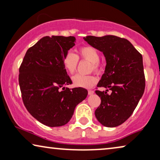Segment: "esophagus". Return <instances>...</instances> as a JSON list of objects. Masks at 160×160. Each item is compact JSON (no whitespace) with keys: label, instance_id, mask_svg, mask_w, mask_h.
<instances>
[{"label":"esophagus","instance_id":"obj_1","mask_svg":"<svg viewBox=\"0 0 160 160\" xmlns=\"http://www.w3.org/2000/svg\"><path fill=\"white\" fill-rule=\"evenodd\" d=\"M94 92H94L93 90H88V95H93Z\"/></svg>","mask_w":160,"mask_h":160}]
</instances>
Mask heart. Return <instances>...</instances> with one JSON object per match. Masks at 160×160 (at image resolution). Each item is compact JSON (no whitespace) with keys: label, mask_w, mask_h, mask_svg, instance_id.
Returning a JSON list of instances; mask_svg holds the SVG:
<instances>
[{"label":"heart","mask_w":160,"mask_h":160,"mask_svg":"<svg viewBox=\"0 0 160 160\" xmlns=\"http://www.w3.org/2000/svg\"><path fill=\"white\" fill-rule=\"evenodd\" d=\"M78 56L71 52H67L62 58V65L69 74H73L77 69L78 58L79 57L83 60H86L92 63L91 71H94L97 73H99L101 71V65L99 62L100 55L99 52L95 48L89 46L81 47L78 51ZM73 83L74 86L77 87H82V88H91L97 82V78L92 75L83 76L77 74L73 76Z\"/></svg>","instance_id":"obj_1"}]
</instances>
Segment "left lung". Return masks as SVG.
<instances>
[{"mask_svg":"<svg viewBox=\"0 0 160 160\" xmlns=\"http://www.w3.org/2000/svg\"><path fill=\"white\" fill-rule=\"evenodd\" d=\"M89 45L102 52L106 61V68L96 90L101 100L95 110L100 124L114 128L124 123L136 108L145 89L143 57L128 40L115 36L84 38ZM108 89L112 93L108 95Z\"/></svg>","mask_w":160,"mask_h":160,"instance_id":"left-lung-1","label":"left lung"}]
</instances>
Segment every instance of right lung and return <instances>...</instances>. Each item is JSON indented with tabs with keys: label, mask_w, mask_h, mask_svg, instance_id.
<instances>
[{
	"label": "right lung",
	"mask_w": 160,
	"mask_h": 160,
	"mask_svg": "<svg viewBox=\"0 0 160 160\" xmlns=\"http://www.w3.org/2000/svg\"><path fill=\"white\" fill-rule=\"evenodd\" d=\"M75 42L73 36L43 37L28 49L19 68L24 105L35 119L48 127L66 124L76 106L88 94L82 87H64L72 81L63 67L62 58Z\"/></svg>",
	"instance_id": "obj_1"
}]
</instances>
